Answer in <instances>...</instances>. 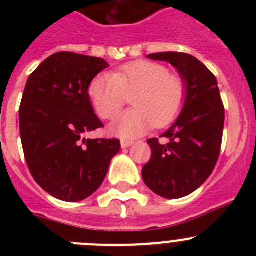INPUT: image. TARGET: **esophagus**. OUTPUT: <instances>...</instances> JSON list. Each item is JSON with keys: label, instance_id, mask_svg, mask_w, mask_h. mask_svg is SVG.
<instances>
[{"label": "esophagus", "instance_id": "esophagus-1", "mask_svg": "<svg viewBox=\"0 0 256 256\" xmlns=\"http://www.w3.org/2000/svg\"><path fill=\"white\" fill-rule=\"evenodd\" d=\"M132 144H133V141H130V140H122L120 141L122 148H128L130 146H132Z\"/></svg>", "mask_w": 256, "mask_h": 256}]
</instances>
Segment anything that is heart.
I'll return each instance as SVG.
<instances>
[{
	"label": "heart",
	"instance_id": "1",
	"mask_svg": "<svg viewBox=\"0 0 256 256\" xmlns=\"http://www.w3.org/2000/svg\"><path fill=\"white\" fill-rule=\"evenodd\" d=\"M186 83L168 68L151 61H134L115 74H97L88 86V96L98 116L112 120L132 97L134 108L126 112L108 126L123 140L144 134L154 126H166L177 119L186 101Z\"/></svg>",
	"mask_w": 256,
	"mask_h": 256
}]
</instances>
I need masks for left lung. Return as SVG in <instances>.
Listing matches in <instances>:
<instances>
[{
    "mask_svg": "<svg viewBox=\"0 0 256 256\" xmlns=\"http://www.w3.org/2000/svg\"><path fill=\"white\" fill-rule=\"evenodd\" d=\"M148 58L173 65L186 83L187 92L180 114L160 136L164 141H148L151 159L142 169V178L156 195L184 198L209 178L220 152L224 108L218 82L201 61L188 54L160 52Z\"/></svg>",
    "mask_w": 256,
    "mask_h": 256,
    "instance_id": "1",
    "label": "left lung"
}]
</instances>
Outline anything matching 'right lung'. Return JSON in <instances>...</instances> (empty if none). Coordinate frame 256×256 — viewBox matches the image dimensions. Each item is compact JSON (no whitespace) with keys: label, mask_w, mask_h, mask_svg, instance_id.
<instances>
[{"label":"right lung","mask_w":256,"mask_h":256,"mask_svg":"<svg viewBox=\"0 0 256 256\" xmlns=\"http://www.w3.org/2000/svg\"><path fill=\"white\" fill-rule=\"evenodd\" d=\"M108 66L101 58L58 52L26 80L19 110L22 150L36 182L58 200L91 196L120 150L116 138H84L102 126L88 86Z\"/></svg>","instance_id":"add662e5"}]
</instances>
